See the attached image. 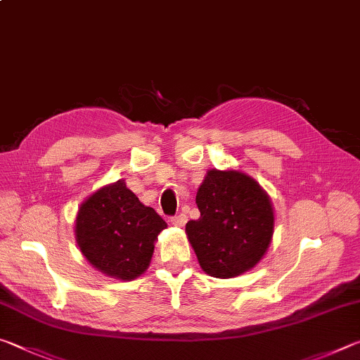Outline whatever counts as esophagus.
Here are the masks:
<instances>
[{
  "instance_id": "obj_1",
  "label": "esophagus",
  "mask_w": 360,
  "mask_h": 360,
  "mask_svg": "<svg viewBox=\"0 0 360 360\" xmlns=\"http://www.w3.org/2000/svg\"><path fill=\"white\" fill-rule=\"evenodd\" d=\"M187 222V216L186 214H179V216H174L172 217V224L174 227H184Z\"/></svg>"
}]
</instances>
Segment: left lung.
Returning a JSON list of instances; mask_svg holds the SVG:
<instances>
[{
  "label": "left lung",
  "mask_w": 360,
  "mask_h": 360,
  "mask_svg": "<svg viewBox=\"0 0 360 360\" xmlns=\"http://www.w3.org/2000/svg\"><path fill=\"white\" fill-rule=\"evenodd\" d=\"M195 203L200 217L186 224V235L206 275L235 278L264 259L275 210L257 181L240 169H208Z\"/></svg>",
  "instance_id": "left-lung-1"
}]
</instances>
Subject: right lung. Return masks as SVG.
<instances>
[{"mask_svg": "<svg viewBox=\"0 0 360 360\" xmlns=\"http://www.w3.org/2000/svg\"><path fill=\"white\" fill-rule=\"evenodd\" d=\"M167 222L139 202L124 179L103 186L79 206V251L105 276L131 281L148 270L154 243Z\"/></svg>", "mask_w": 360, "mask_h": 360, "instance_id": "add662e5", "label": "right lung"}]
</instances>
